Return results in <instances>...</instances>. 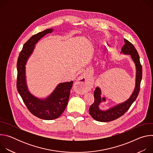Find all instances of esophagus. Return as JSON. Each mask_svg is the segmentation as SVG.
I'll use <instances>...</instances> for the list:
<instances>
[{
  "label": "esophagus",
  "instance_id": "esophagus-1",
  "mask_svg": "<svg viewBox=\"0 0 153 153\" xmlns=\"http://www.w3.org/2000/svg\"><path fill=\"white\" fill-rule=\"evenodd\" d=\"M75 86L80 93L88 92L91 89L90 82L84 76H80L75 83Z\"/></svg>",
  "mask_w": 153,
  "mask_h": 153
}]
</instances>
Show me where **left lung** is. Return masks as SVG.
Returning a JSON list of instances; mask_svg holds the SVG:
<instances>
[{
	"instance_id": "8db88e82",
	"label": "left lung",
	"mask_w": 153,
	"mask_h": 153,
	"mask_svg": "<svg viewBox=\"0 0 153 153\" xmlns=\"http://www.w3.org/2000/svg\"><path fill=\"white\" fill-rule=\"evenodd\" d=\"M125 45L122 48L121 54H128L134 62L136 66V83L135 88L132 94L125 102L115 105L106 110H102L99 105L102 102L106 101L105 97H102V91L99 87H96L94 93V102L90 106L89 112L91 117L96 120L102 122H110L118 119L123 115L129 108L131 105L136 100L140 90V82L142 77V68L140 63V58L137 50L131 43L124 39Z\"/></svg>"
}]
</instances>
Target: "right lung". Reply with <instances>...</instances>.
<instances>
[{"mask_svg": "<svg viewBox=\"0 0 153 153\" xmlns=\"http://www.w3.org/2000/svg\"><path fill=\"white\" fill-rule=\"evenodd\" d=\"M53 31V28L47 29L33 36L24 44L17 63V91L28 110L34 116L43 120H53L61 116L68 104L73 83V81H70L58 84L53 92L44 99L36 97L28 90L25 75L27 60L32 54L38 41Z\"/></svg>", "mask_w": 153, "mask_h": 153, "instance_id": "right-lung-1", "label": "right lung"}]
</instances>
